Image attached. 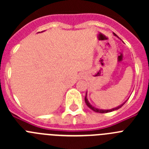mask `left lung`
<instances>
[{"mask_svg":"<svg viewBox=\"0 0 149 149\" xmlns=\"http://www.w3.org/2000/svg\"><path fill=\"white\" fill-rule=\"evenodd\" d=\"M114 36H117L116 35L115 33H113ZM126 101H125L123 104H122L121 105H119V106L116 107H114V108L113 109H110V110H102V109H98V108H96V107H93V105L91 104L89 102V101H88L87 99V92H86V96H85V103L86 104V105L88 106V107H89V108L91 109L92 110H93V111L96 112V113H109V112H112V111H114V110H119V108H121L122 106L124 105V104L125 103Z\"/></svg>","mask_w":149,"mask_h":149,"instance_id":"8db88e82","label":"left lung"}]
</instances>
